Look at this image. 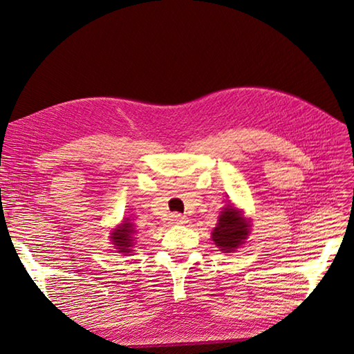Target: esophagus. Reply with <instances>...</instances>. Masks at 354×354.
<instances>
[{
    "label": "esophagus",
    "mask_w": 354,
    "mask_h": 354,
    "mask_svg": "<svg viewBox=\"0 0 354 354\" xmlns=\"http://www.w3.org/2000/svg\"><path fill=\"white\" fill-rule=\"evenodd\" d=\"M169 220L171 224H185L187 223V216L181 215V214H171L169 216Z\"/></svg>",
    "instance_id": "34e87169"
}]
</instances>
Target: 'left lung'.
<instances>
[{
	"instance_id": "8db88e82",
	"label": "left lung",
	"mask_w": 354,
	"mask_h": 354,
	"mask_svg": "<svg viewBox=\"0 0 354 354\" xmlns=\"http://www.w3.org/2000/svg\"><path fill=\"white\" fill-rule=\"evenodd\" d=\"M250 232V224L243 216L241 210L232 204L223 207L216 227L212 230V240L223 252H232L239 249Z\"/></svg>"
}]
</instances>
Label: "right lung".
<instances>
[{
  "label": "right lung",
  "mask_w": 354,
  "mask_h": 354,
  "mask_svg": "<svg viewBox=\"0 0 354 354\" xmlns=\"http://www.w3.org/2000/svg\"><path fill=\"white\" fill-rule=\"evenodd\" d=\"M134 234H136V230H134V224L130 223L128 218H124V223H122L120 226L115 227L110 236L115 249H118V252H122V254L133 252L131 248L134 246V243H133Z\"/></svg>",
  "instance_id": "obj_1"
}]
</instances>
